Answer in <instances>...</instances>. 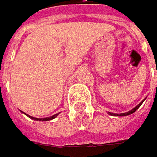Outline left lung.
Here are the masks:
<instances>
[{"instance_id": "obj_1", "label": "left lung", "mask_w": 157, "mask_h": 157, "mask_svg": "<svg viewBox=\"0 0 157 157\" xmlns=\"http://www.w3.org/2000/svg\"><path fill=\"white\" fill-rule=\"evenodd\" d=\"M146 100V98L139 103V104H137L135 108H133L131 110H129V111H128V112H124V113H112V112H108V114L109 115H110V116H117V117H123V116H128V115H130V114H132V113H134L136 110L138 109V108L141 106V104L143 103V101Z\"/></svg>"}]
</instances>
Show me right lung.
I'll return each mask as SVG.
<instances>
[{
  "label": "right lung",
  "mask_w": 157,
  "mask_h": 157,
  "mask_svg": "<svg viewBox=\"0 0 157 157\" xmlns=\"http://www.w3.org/2000/svg\"><path fill=\"white\" fill-rule=\"evenodd\" d=\"M22 113H24L23 111H21ZM25 115H27L29 119H31V120H33V121H51V120H53V119H55V118H56L57 116H58V114L59 113H56V114H55V115H53V116H50V117H48V118H42V119H38V118H35V117H32V116H29V115H28V114H26V113H24Z\"/></svg>",
  "instance_id": "obj_1"
}]
</instances>
